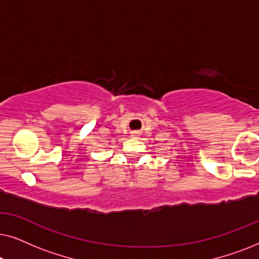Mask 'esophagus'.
<instances>
[{
    "instance_id": "esophagus-1",
    "label": "esophagus",
    "mask_w": 259,
    "mask_h": 259,
    "mask_svg": "<svg viewBox=\"0 0 259 259\" xmlns=\"http://www.w3.org/2000/svg\"><path fill=\"white\" fill-rule=\"evenodd\" d=\"M131 138H133V139H137V138H138V133H136V132L132 133V134H131Z\"/></svg>"
}]
</instances>
